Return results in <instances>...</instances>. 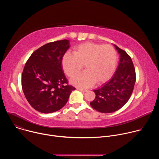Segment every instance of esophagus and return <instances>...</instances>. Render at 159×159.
I'll return each mask as SVG.
<instances>
[{
    "mask_svg": "<svg viewBox=\"0 0 159 159\" xmlns=\"http://www.w3.org/2000/svg\"><path fill=\"white\" fill-rule=\"evenodd\" d=\"M77 90H79V91L80 92H82V93H85L87 92V90H85V89H80V88H77Z\"/></svg>",
    "mask_w": 159,
    "mask_h": 159,
    "instance_id": "1",
    "label": "esophagus"
}]
</instances>
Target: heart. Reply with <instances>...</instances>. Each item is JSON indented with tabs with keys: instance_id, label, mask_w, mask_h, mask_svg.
Returning <instances> with one entry per match:
<instances>
[{
	"instance_id": "b5f03b06",
	"label": "heart",
	"mask_w": 159,
	"mask_h": 159,
	"mask_svg": "<svg viewBox=\"0 0 159 159\" xmlns=\"http://www.w3.org/2000/svg\"><path fill=\"white\" fill-rule=\"evenodd\" d=\"M117 60V52L111 45L86 42L75 47L74 53L66 52L61 63L69 77L77 74L84 64L86 70L72 78L70 82L80 88H88L96 82L107 81L115 70Z\"/></svg>"
}]
</instances>
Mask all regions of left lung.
Segmentation results:
<instances>
[{
    "mask_svg": "<svg viewBox=\"0 0 159 159\" xmlns=\"http://www.w3.org/2000/svg\"><path fill=\"white\" fill-rule=\"evenodd\" d=\"M120 55L118 69L112 77L102 87L94 90L96 98L90 102L95 110L104 113L115 112L129 100L136 81L135 69L131 57L115 44Z\"/></svg>",
    "mask_w": 159,
    "mask_h": 159,
    "instance_id": "left-lung-1",
    "label": "left lung"
}]
</instances>
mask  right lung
I'll return each instance as SVG.
<instances>
[{"mask_svg": "<svg viewBox=\"0 0 159 159\" xmlns=\"http://www.w3.org/2000/svg\"><path fill=\"white\" fill-rule=\"evenodd\" d=\"M70 47L67 39L45 44L34 51L24 67L22 88L30 104L42 113L60 110L75 88L68 84L61 61Z\"/></svg>", "mask_w": 159, "mask_h": 159, "instance_id": "obj_1", "label": "right lung"}]
</instances>
